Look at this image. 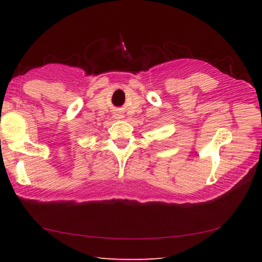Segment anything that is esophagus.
Masks as SVG:
<instances>
[{
	"mask_svg": "<svg viewBox=\"0 0 262 262\" xmlns=\"http://www.w3.org/2000/svg\"><path fill=\"white\" fill-rule=\"evenodd\" d=\"M117 118H118V119H120V118H121V116H120V115H117Z\"/></svg>",
	"mask_w": 262,
	"mask_h": 262,
	"instance_id": "obj_1",
	"label": "esophagus"
}]
</instances>
